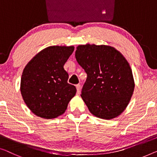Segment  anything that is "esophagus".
<instances>
[{
  "label": "esophagus",
  "mask_w": 157,
  "mask_h": 157,
  "mask_svg": "<svg viewBox=\"0 0 157 157\" xmlns=\"http://www.w3.org/2000/svg\"><path fill=\"white\" fill-rule=\"evenodd\" d=\"M76 88H77V92H78V94H79L80 92V89H81V85L78 84V85H76Z\"/></svg>",
  "instance_id": "obj_1"
}]
</instances>
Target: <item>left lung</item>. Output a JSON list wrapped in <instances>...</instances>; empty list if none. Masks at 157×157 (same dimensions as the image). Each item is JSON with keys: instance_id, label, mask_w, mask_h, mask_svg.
<instances>
[{"instance_id": "obj_1", "label": "left lung", "mask_w": 157, "mask_h": 157, "mask_svg": "<svg viewBox=\"0 0 157 157\" xmlns=\"http://www.w3.org/2000/svg\"><path fill=\"white\" fill-rule=\"evenodd\" d=\"M75 58L87 75L81 97L90 111L106 120L120 115L135 87L132 71L124 56L111 46L86 44L77 47Z\"/></svg>"}]
</instances>
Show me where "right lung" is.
I'll return each mask as SVG.
<instances>
[{"mask_svg": "<svg viewBox=\"0 0 157 157\" xmlns=\"http://www.w3.org/2000/svg\"><path fill=\"white\" fill-rule=\"evenodd\" d=\"M73 46H49L34 56L25 66L20 91L32 113L51 119L62 115L75 95V86L67 82L63 65L74 51Z\"/></svg>", "mask_w": 157, "mask_h": 157, "instance_id": "add662e5", "label": "right lung"}]
</instances>
